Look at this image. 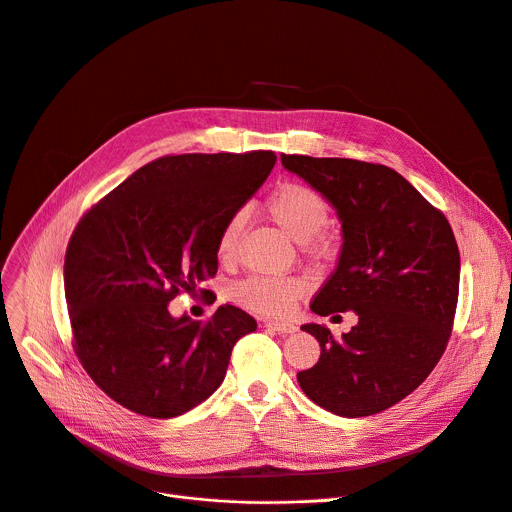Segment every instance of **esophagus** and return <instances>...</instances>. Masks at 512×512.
<instances>
[{
	"mask_svg": "<svg viewBox=\"0 0 512 512\" xmlns=\"http://www.w3.org/2000/svg\"><path fill=\"white\" fill-rule=\"evenodd\" d=\"M265 327L277 331L280 335H292V333L298 331V327H296L294 322H286V320H267Z\"/></svg>",
	"mask_w": 512,
	"mask_h": 512,
	"instance_id": "1",
	"label": "esophagus"
}]
</instances>
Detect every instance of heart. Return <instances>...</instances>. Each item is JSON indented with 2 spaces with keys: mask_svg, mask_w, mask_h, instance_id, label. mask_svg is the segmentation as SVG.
<instances>
[{
  "mask_svg": "<svg viewBox=\"0 0 512 512\" xmlns=\"http://www.w3.org/2000/svg\"><path fill=\"white\" fill-rule=\"evenodd\" d=\"M265 210L290 239L300 243L314 263H331L339 255V239L324 230L329 222V204L310 185L284 181L267 196ZM243 228V214H235L224 224L218 237V257L232 259ZM304 284L292 275H251L235 286V300L243 306L271 316L292 310L302 296Z\"/></svg>",
  "mask_w": 512,
  "mask_h": 512,
  "instance_id": "1",
  "label": "heart"
}]
</instances>
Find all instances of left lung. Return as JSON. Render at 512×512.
<instances>
[{
    "label": "left lung",
    "mask_w": 512,
    "mask_h": 512,
    "mask_svg": "<svg viewBox=\"0 0 512 512\" xmlns=\"http://www.w3.org/2000/svg\"><path fill=\"white\" fill-rule=\"evenodd\" d=\"M282 165L327 198L343 228L337 269L312 312L359 316L341 339L304 324L320 357L298 374L300 388L333 414H378L421 386L447 347L459 294L453 230L386 165L306 155H282Z\"/></svg>",
    "instance_id": "8db88e82"
}]
</instances>
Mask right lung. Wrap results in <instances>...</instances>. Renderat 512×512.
Listing matches in <instances>:
<instances>
[{
    "label": "right lung",
    "mask_w": 512,
    "mask_h": 512,
    "mask_svg": "<svg viewBox=\"0 0 512 512\" xmlns=\"http://www.w3.org/2000/svg\"><path fill=\"white\" fill-rule=\"evenodd\" d=\"M273 151L155 159L91 206L65 255L73 349L112 400L151 416L192 410L222 384L257 322L237 306L173 318L169 302L218 271V237L275 165Z\"/></svg>",
    "instance_id": "1"
}]
</instances>
